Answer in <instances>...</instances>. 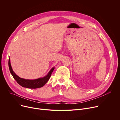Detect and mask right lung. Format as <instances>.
<instances>
[{
  "label": "right lung",
  "instance_id": "right-lung-1",
  "mask_svg": "<svg viewBox=\"0 0 120 120\" xmlns=\"http://www.w3.org/2000/svg\"><path fill=\"white\" fill-rule=\"evenodd\" d=\"M9 67L10 72L12 76H13L14 78L17 82V83L19 84L23 87L29 88V89H37L45 85L51 76L52 73L53 71L54 67L52 68L50 71L49 72L48 74L43 78H40L34 80H29V79H24L19 77L14 72L11 67L10 59H9Z\"/></svg>",
  "mask_w": 120,
  "mask_h": 120
}]
</instances>
